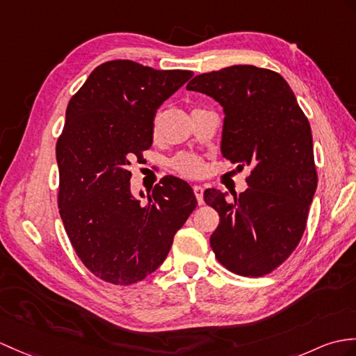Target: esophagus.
<instances>
[{"label":"esophagus","mask_w":356,"mask_h":356,"mask_svg":"<svg viewBox=\"0 0 356 356\" xmlns=\"http://www.w3.org/2000/svg\"><path fill=\"white\" fill-rule=\"evenodd\" d=\"M193 189H194V195H195V198H197V203H198V204H203V203H204V202H203V188L195 185Z\"/></svg>","instance_id":"34e87169"}]
</instances>
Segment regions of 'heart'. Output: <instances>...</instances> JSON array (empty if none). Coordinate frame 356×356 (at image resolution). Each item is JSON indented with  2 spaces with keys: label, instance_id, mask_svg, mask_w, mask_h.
<instances>
[{
  "label": "heart",
  "instance_id": "heart-1",
  "mask_svg": "<svg viewBox=\"0 0 356 356\" xmlns=\"http://www.w3.org/2000/svg\"><path fill=\"white\" fill-rule=\"evenodd\" d=\"M171 165H172V168H175V171L179 172L180 176L189 177V179L202 176L204 171L203 161L200 158H197V156L189 154V153H181V154L176 156V158L172 159Z\"/></svg>",
  "mask_w": 356,
  "mask_h": 356
}]
</instances>
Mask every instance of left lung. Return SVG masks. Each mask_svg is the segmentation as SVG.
Instances as JSON below:
<instances>
[{
	"instance_id": "obj_1",
	"label": "left lung",
	"mask_w": 356,
	"mask_h": 356,
	"mask_svg": "<svg viewBox=\"0 0 356 356\" xmlns=\"http://www.w3.org/2000/svg\"><path fill=\"white\" fill-rule=\"evenodd\" d=\"M186 89L222 106L221 153L239 170L252 168L249 188L232 202L204 191L220 216L212 250L235 275H268L300 243L317 189L309 121L284 77L253 65L200 74Z\"/></svg>"
}]
</instances>
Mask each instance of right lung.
<instances>
[{"label":"right lung","mask_w":356,"mask_h":356,"mask_svg":"<svg viewBox=\"0 0 356 356\" xmlns=\"http://www.w3.org/2000/svg\"><path fill=\"white\" fill-rule=\"evenodd\" d=\"M193 76L111 60L90 72L66 107L56 144L57 206L72 249L104 282L126 286L152 275L195 209L191 186L175 176L161 179L140 203L130 193L129 170L152 147L156 111Z\"/></svg>","instance_id":"1"}]
</instances>
